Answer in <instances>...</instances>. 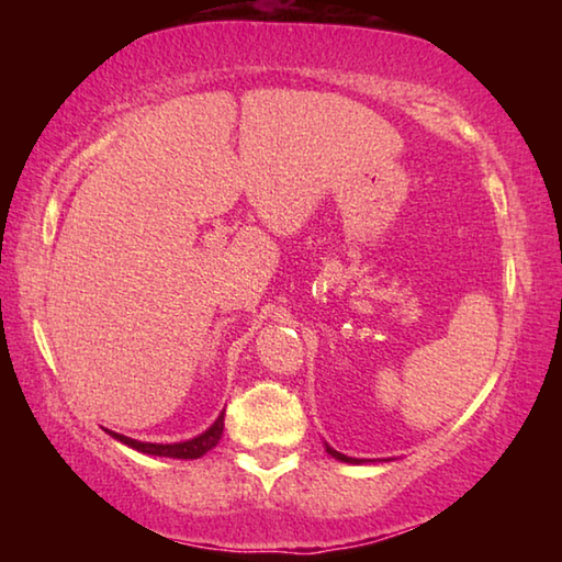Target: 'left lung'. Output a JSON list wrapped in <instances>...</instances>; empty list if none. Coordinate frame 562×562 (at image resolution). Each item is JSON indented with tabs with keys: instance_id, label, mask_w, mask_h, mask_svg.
<instances>
[{
	"instance_id": "1",
	"label": "left lung",
	"mask_w": 562,
	"mask_h": 562,
	"mask_svg": "<svg viewBox=\"0 0 562 562\" xmlns=\"http://www.w3.org/2000/svg\"><path fill=\"white\" fill-rule=\"evenodd\" d=\"M325 451L331 456V459H337L341 463H351V465H364V463H379V461H389V459H351V456H345L331 449V446L325 441Z\"/></svg>"
}]
</instances>
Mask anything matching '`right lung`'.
I'll return each instance as SVG.
<instances>
[{
    "mask_svg": "<svg viewBox=\"0 0 562 562\" xmlns=\"http://www.w3.org/2000/svg\"><path fill=\"white\" fill-rule=\"evenodd\" d=\"M223 429H225V412H221V416H217L203 434H198L188 441H178V443H148V441L131 439V436H123V434L109 431V429H106V434L113 436L116 441L126 443L133 451L148 453V456H164V459L193 461V459H201V456H205L211 449H215L217 441L223 439Z\"/></svg>",
    "mask_w": 562,
    "mask_h": 562,
    "instance_id": "obj_1",
    "label": "right lung"
}]
</instances>
